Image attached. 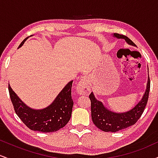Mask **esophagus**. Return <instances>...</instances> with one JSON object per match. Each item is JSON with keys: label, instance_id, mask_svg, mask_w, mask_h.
Segmentation results:
<instances>
[{"label": "esophagus", "instance_id": "34e87169", "mask_svg": "<svg viewBox=\"0 0 158 158\" xmlns=\"http://www.w3.org/2000/svg\"><path fill=\"white\" fill-rule=\"evenodd\" d=\"M88 79L86 77H83L81 80L79 81L77 85V92L80 95H86L90 92V88L89 83H88Z\"/></svg>", "mask_w": 158, "mask_h": 158}]
</instances>
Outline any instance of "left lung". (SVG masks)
<instances>
[{"instance_id": "1", "label": "left lung", "mask_w": 158, "mask_h": 158, "mask_svg": "<svg viewBox=\"0 0 158 158\" xmlns=\"http://www.w3.org/2000/svg\"><path fill=\"white\" fill-rule=\"evenodd\" d=\"M114 37L123 39L128 44L135 46V44L126 35L114 33ZM150 90V79L148 77V82L144 95L139 102L132 109L124 113H115L108 110L102 102L97 100L93 92L89 95L91 102V118L94 124L98 128L106 132H117L135 125L144 111L148 99Z\"/></svg>"}]
</instances>
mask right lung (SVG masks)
<instances>
[{
	"label": "right lung",
	"mask_w": 158,
	"mask_h": 158,
	"mask_svg": "<svg viewBox=\"0 0 158 158\" xmlns=\"http://www.w3.org/2000/svg\"><path fill=\"white\" fill-rule=\"evenodd\" d=\"M26 38L19 48L24 44ZM73 81L64 86L50 106L43 109H33L25 105L9 84L11 101L16 114L26 126L32 131L54 132L63 128L70 120L73 109V101L71 97Z\"/></svg>",
	"instance_id": "right-lung-1"
}]
</instances>
